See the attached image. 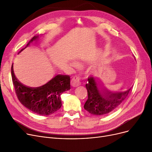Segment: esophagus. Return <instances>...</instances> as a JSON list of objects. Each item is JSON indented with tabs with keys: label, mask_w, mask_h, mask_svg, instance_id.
Masks as SVG:
<instances>
[{
	"label": "esophagus",
	"mask_w": 152,
	"mask_h": 152,
	"mask_svg": "<svg viewBox=\"0 0 152 152\" xmlns=\"http://www.w3.org/2000/svg\"><path fill=\"white\" fill-rule=\"evenodd\" d=\"M79 85H81L80 79H79V77H78L77 76H75L71 80V86L74 87H76L79 86Z\"/></svg>",
	"instance_id": "esophagus-1"
}]
</instances>
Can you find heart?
Instances as JSON below:
<instances>
[{"mask_svg": "<svg viewBox=\"0 0 152 152\" xmlns=\"http://www.w3.org/2000/svg\"><path fill=\"white\" fill-rule=\"evenodd\" d=\"M71 65H73V66H75V67H77V63L76 62H75V61H72L71 62Z\"/></svg>", "mask_w": 152, "mask_h": 152, "instance_id": "obj_1", "label": "heart"}]
</instances>
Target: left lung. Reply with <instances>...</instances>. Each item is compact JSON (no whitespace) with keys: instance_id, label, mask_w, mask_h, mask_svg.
<instances>
[{"instance_id":"8db88e82","label":"left lung","mask_w":152,"mask_h":152,"mask_svg":"<svg viewBox=\"0 0 152 152\" xmlns=\"http://www.w3.org/2000/svg\"><path fill=\"white\" fill-rule=\"evenodd\" d=\"M86 84L88 99L84 108L92 115L101 116L113 112L123 102L131 88L124 92H114L103 87L101 80L92 76Z\"/></svg>"}]
</instances>
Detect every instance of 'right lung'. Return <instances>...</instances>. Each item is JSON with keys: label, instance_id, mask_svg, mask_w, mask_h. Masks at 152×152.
Masks as SVG:
<instances>
[{"label": "right lung", "instance_id": "right-lung-1", "mask_svg": "<svg viewBox=\"0 0 152 152\" xmlns=\"http://www.w3.org/2000/svg\"><path fill=\"white\" fill-rule=\"evenodd\" d=\"M37 38V36H34L20 52ZM11 73L15 92L19 101L26 108L40 115H49L58 111L61 107V95L70 89V77L68 75H58L42 86L31 87L23 84L16 77L13 64Z\"/></svg>", "mask_w": 152, "mask_h": 152}]
</instances>
